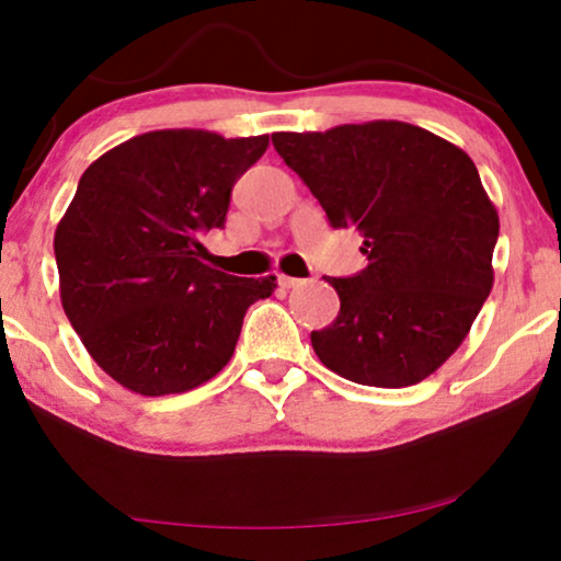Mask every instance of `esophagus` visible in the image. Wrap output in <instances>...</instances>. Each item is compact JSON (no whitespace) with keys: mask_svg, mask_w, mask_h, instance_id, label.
Returning a JSON list of instances; mask_svg holds the SVG:
<instances>
[{"mask_svg":"<svg viewBox=\"0 0 561 561\" xmlns=\"http://www.w3.org/2000/svg\"><path fill=\"white\" fill-rule=\"evenodd\" d=\"M278 283H280V288H298V286H304L301 278H290V275H278Z\"/></svg>","mask_w":561,"mask_h":561,"instance_id":"34e87169","label":"esophagus"}]
</instances>
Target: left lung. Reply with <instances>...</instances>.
<instances>
[{"label": "left lung", "mask_w": 561, "mask_h": 561, "mask_svg": "<svg viewBox=\"0 0 561 561\" xmlns=\"http://www.w3.org/2000/svg\"><path fill=\"white\" fill-rule=\"evenodd\" d=\"M332 227L365 237L367 267L327 278L340 313L317 357L359 386L409 388L455 355L493 290L497 211L462 148L398 119L273 133Z\"/></svg>", "instance_id": "1"}]
</instances>
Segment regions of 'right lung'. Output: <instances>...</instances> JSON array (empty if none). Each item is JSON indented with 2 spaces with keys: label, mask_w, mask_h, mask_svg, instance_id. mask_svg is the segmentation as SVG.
<instances>
[{
  "label": "right lung",
  "mask_w": 561,
  "mask_h": 561,
  "mask_svg": "<svg viewBox=\"0 0 561 561\" xmlns=\"http://www.w3.org/2000/svg\"><path fill=\"white\" fill-rule=\"evenodd\" d=\"M265 148L267 135L152 129L83 171L53 237L60 304L122 388L158 398L204 386L232 359L244 311L278 286L206 265L202 244Z\"/></svg>",
  "instance_id": "right-lung-1"
}]
</instances>
